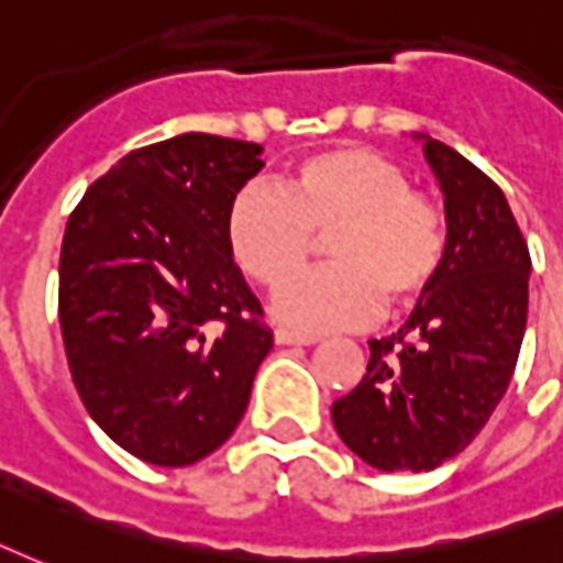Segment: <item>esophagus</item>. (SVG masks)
<instances>
[{
    "label": "esophagus",
    "mask_w": 563,
    "mask_h": 563,
    "mask_svg": "<svg viewBox=\"0 0 563 563\" xmlns=\"http://www.w3.org/2000/svg\"><path fill=\"white\" fill-rule=\"evenodd\" d=\"M274 340H277L280 345H310L316 343L319 336L298 334V331H289V328H277V331H274Z\"/></svg>",
    "instance_id": "esophagus-1"
}]
</instances>
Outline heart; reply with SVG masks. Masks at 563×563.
Returning a JSON list of instances; mask_svg holds the SVG:
<instances>
[{"mask_svg":"<svg viewBox=\"0 0 563 563\" xmlns=\"http://www.w3.org/2000/svg\"><path fill=\"white\" fill-rule=\"evenodd\" d=\"M332 232L331 269L286 287L274 313L303 331L357 328L382 307L409 310L435 289L451 256L448 218L409 173L364 145L301 157L280 190L241 187L227 208V247L250 280L280 289Z\"/></svg>","mask_w":563,"mask_h":563,"instance_id":"obj_1","label":"heart"}]
</instances>
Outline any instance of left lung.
I'll use <instances>...</instances> for the list:
<instances>
[{
    "label": "left lung",
    "mask_w": 563,
    "mask_h": 563,
    "mask_svg": "<svg viewBox=\"0 0 563 563\" xmlns=\"http://www.w3.org/2000/svg\"><path fill=\"white\" fill-rule=\"evenodd\" d=\"M444 190L451 256L331 418L378 472H432L486 427L514 378L528 322L531 256L501 187L439 140L423 145Z\"/></svg>",
    "instance_id": "1"
}]
</instances>
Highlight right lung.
I'll use <instances>...</instances> for the list:
<instances>
[{
    "label": "right lung",
    "instance_id": "right-lung-1",
    "mask_svg": "<svg viewBox=\"0 0 563 563\" xmlns=\"http://www.w3.org/2000/svg\"><path fill=\"white\" fill-rule=\"evenodd\" d=\"M262 145L181 133L124 154L70 211L59 322L70 378L119 448L164 468L218 451L271 352L227 247Z\"/></svg>",
    "mask_w": 563,
    "mask_h": 563
}]
</instances>
